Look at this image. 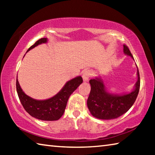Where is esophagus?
Here are the masks:
<instances>
[{
	"label": "esophagus",
	"mask_w": 155,
	"mask_h": 155,
	"mask_svg": "<svg viewBox=\"0 0 155 155\" xmlns=\"http://www.w3.org/2000/svg\"><path fill=\"white\" fill-rule=\"evenodd\" d=\"M91 70H85V71H84L83 74H82V77H83V79L84 81H88L89 79H90V78L91 77Z\"/></svg>",
	"instance_id": "1"
}]
</instances>
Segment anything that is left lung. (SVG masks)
<instances>
[{
    "instance_id": "left-lung-1",
    "label": "left lung",
    "mask_w": 155,
    "mask_h": 155,
    "mask_svg": "<svg viewBox=\"0 0 155 155\" xmlns=\"http://www.w3.org/2000/svg\"><path fill=\"white\" fill-rule=\"evenodd\" d=\"M123 47L124 54L133 59L128 47L126 45ZM137 75V81L133 90L130 93L123 94L109 92L101 77L91 79V91L87 101L91 114L98 119L111 120L117 118L127 112L134 104L140 91V78L138 68Z\"/></svg>"
}]
</instances>
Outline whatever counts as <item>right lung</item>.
<instances>
[{
    "mask_svg": "<svg viewBox=\"0 0 155 155\" xmlns=\"http://www.w3.org/2000/svg\"><path fill=\"white\" fill-rule=\"evenodd\" d=\"M47 38L40 39L31 46L27 52L40 44L47 43ZM82 83L83 78L81 76L72 78L65 84L56 95L46 100H36L27 95L21 88L18 78L16 79V90L21 103L28 114L38 120L54 121L59 120L62 116L70 96Z\"/></svg>",
    "mask_w": 155,
    "mask_h": 155,
    "instance_id": "obj_1",
    "label": "right lung"
}]
</instances>
